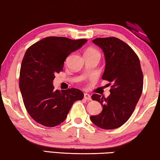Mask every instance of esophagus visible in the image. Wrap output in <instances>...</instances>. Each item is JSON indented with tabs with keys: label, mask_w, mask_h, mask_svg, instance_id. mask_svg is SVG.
Listing matches in <instances>:
<instances>
[{
	"label": "esophagus",
	"mask_w": 160,
	"mask_h": 160,
	"mask_svg": "<svg viewBox=\"0 0 160 160\" xmlns=\"http://www.w3.org/2000/svg\"><path fill=\"white\" fill-rule=\"evenodd\" d=\"M84 99L87 100H92L90 95H89V94H88V93H84Z\"/></svg>",
	"instance_id": "34e87169"
}]
</instances>
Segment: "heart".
<instances>
[{"label":"heart","mask_w":160,"mask_h":160,"mask_svg":"<svg viewBox=\"0 0 160 160\" xmlns=\"http://www.w3.org/2000/svg\"><path fill=\"white\" fill-rule=\"evenodd\" d=\"M85 53H96V54H98V51H96L95 49H87L86 52H85Z\"/></svg>","instance_id":"1"}]
</instances>
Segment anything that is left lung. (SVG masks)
<instances>
[{"label": "left lung", "mask_w": 160, "mask_h": 160, "mask_svg": "<svg viewBox=\"0 0 160 160\" xmlns=\"http://www.w3.org/2000/svg\"><path fill=\"white\" fill-rule=\"evenodd\" d=\"M92 42L104 53L106 66L102 78L112 86L108 98L98 94L92 96L101 104L102 110L90 119L98 128L116 129L128 121L141 98L143 84L141 63L132 48L119 38H98Z\"/></svg>", "instance_id": "8db88e82"}]
</instances>
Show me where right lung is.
Wrapping results in <instances>:
<instances>
[{
    "label": "right lung",
    "instance_id": "1",
    "mask_svg": "<svg viewBox=\"0 0 160 160\" xmlns=\"http://www.w3.org/2000/svg\"><path fill=\"white\" fill-rule=\"evenodd\" d=\"M87 39L51 36L41 39L26 51L21 64L19 89L26 110L43 126H58L66 119L72 105L82 100L78 89L54 90L55 73L62 71L64 62L73 52L80 49Z\"/></svg>",
    "mask_w": 160,
    "mask_h": 160
}]
</instances>
